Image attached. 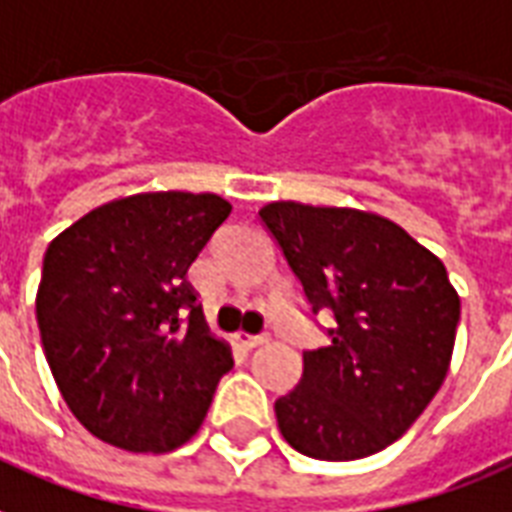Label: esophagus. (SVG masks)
<instances>
[{
	"label": "esophagus",
	"instance_id": "34e87169",
	"mask_svg": "<svg viewBox=\"0 0 512 512\" xmlns=\"http://www.w3.org/2000/svg\"><path fill=\"white\" fill-rule=\"evenodd\" d=\"M236 341L244 346V349H257V346H265L268 343V335H247V333H236Z\"/></svg>",
	"mask_w": 512,
	"mask_h": 512
}]
</instances>
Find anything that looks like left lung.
<instances>
[{
    "instance_id": "1",
    "label": "left lung",
    "mask_w": 512,
    "mask_h": 512,
    "mask_svg": "<svg viewBox=\"0 0 512 512\" xmlns=\"http://www.w3.org/2000/svg\"><path fill=\"white\" fill-rule=\"evenodd\" d=\"M311 314L330 311V343L303 351L298 386L273 411L295 451L325 462L395 443L451 365L459 295L446 265L400 225L338 206L276 201L260 209Z\"/></svg>"
}]
</instances>
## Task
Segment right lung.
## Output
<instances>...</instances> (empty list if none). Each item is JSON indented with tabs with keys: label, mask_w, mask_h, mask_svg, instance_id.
<instances>
[{
	"label": "right lung",
	"mask_w": 512,
	"mask_h": 512,
	"mask_svg": "<svg viewBox=\"0 0 512 512\" xmlns=\"http://www.w3.org/2000/svg\"><path fill=\"white\" fill-rule=\"evenodd\" d=\"M230 209L214 193H139L50 241L37 290L42 349L69 411L109 446L163 454L187 443L233 368L187 284Z\"/></svg>",
	"instance_id": "right-lung-1"
}]
</instances>
